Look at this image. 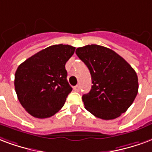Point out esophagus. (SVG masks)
<instances>
[{
  "label": "esophagus",
  "instance_id": "esophagus-1",
  "mask_svg": "<svg viewBox=\"0 0 152 152\" xmlns=\"http://www.w3.org/2000/svg\"><path fill=\"white\" fill-rule=\"evenodd\" d=\"M74 90H75V91H79V90H80V86H79V85L75 86V87H74Z\"/></svg>",
  "mask_w": 152,
  "mask_h": 152
}]
</instances>
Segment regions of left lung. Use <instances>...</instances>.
I'll return each instance as SVG.
<instances>
[{
	"mask_svg": "<svg viewBox=\"0 0 152 152\" xmlns=\"http://www.w3.org/2000/svg\"><path fill=\"white\" fill-rule=\"evenodd\" d=\"M76 54L91 75L92 86L83 96L85 108L95 117L112 120L129 108L138 94V76L126 60L110 48L91 44Z\"/></svg>",
	"mask_w": 152,
	"mask_h": 152,
	"instance_id": "left-lung-1",
	"label": "left lung"
}]
</instances>
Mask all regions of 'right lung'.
<instances>
[{
	"instance_id": "right-lung-1",
	"label": "right lung",
	"mask_w": 152,
	"mask_h": 152,
	"mask_svg": "<svg viewBox=\"0 0 152 152\" xmlns=\"http://www.w3.org/2000/svg\"><path fill=\"white\" fill-rule=\"evenodd\" d=\"M75 48L56 44L44 48L18 67L14 87L20 104L36 118L53 116L65 104L72 87L67 81L65 63Z\"/></svg>"
}]
</instances>
